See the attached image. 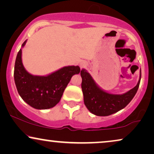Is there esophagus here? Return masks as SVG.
I'll use <instances>...</instances> for the list:
<instances>
[{
  "label": "esophagus",
  "mask_w": 154,
  "mask_h": 154,
  "mask_svg": "<svg viewBox=\"0 0 154 154\" xmlns=\"http://www.w3.org/2000/svg\"><path fill=\"white\" fill-rule=\"evenodd\" d=\"M86 65H87V63H86L85 61H82L80 63V66H81V68H84V67L86 66Z\"/></svg>",
  "instance_id": "1"
}]
</instances>
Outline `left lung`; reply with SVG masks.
I'll return each instance as SVG.
<instances>
[{
    "instance_id": "1",
    "label": "left lung",
    "mask_w": 154,
    "mask_h": 154,
    "mask_svg": "<svg viewBox=\"0 0 154 154\" xmlns=\"http://www.w3.org/2000/svg\"><path fill=\"white\" fill-rule=\"evenodd\" d=\"M82 78L81 88L83 94L84 104L90 112L98 116H107L119 111L129 104L140 85V79L135 87L123 94H111L101 88L93 78L83 69L81 71Z\"/></svg>"
}]
</instances>
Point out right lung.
I'll use <instances>...</instances> for the list:
<instances>
[{
	"label": "right lung",
	"instance_id": "obj_1",
	"mask_svg": "<svg viewBox=\"0 0 154 154\" xmlns=\"http://www.w3.org/2000/svg\"><path fill=\"white\" fill-rule=\"evenodd\" d=\"M23 43L17 55L14 64V79L17 90L22 100L29 106L36 109H48L57 104L71 77L79 74V66H64L46 75L31 74L22 63Z\"/></svg>",
	"mask_w": 154,
	"mask_h": 154
}]
</instances>
